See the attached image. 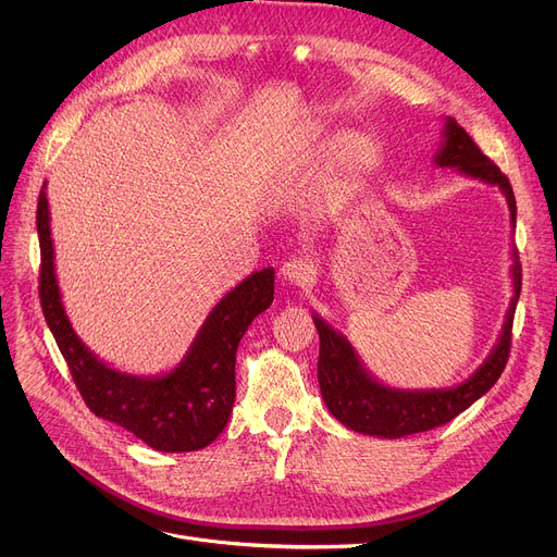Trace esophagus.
Here are the masks:
<instances>
[{
  "instance_id": "34e87169",
  "label": "esophagus",
  "mask_w": 557,
  "mask_h": 557,
  "mask_svg": "<svg viewBox=\"0 0 557 557\" xmlns=\"http://www.w3.org/2000/svg\"><path fill=\"white\" fill-rule=\"evenodd\" d=\"M311 273H313L311 261H307L302 257H294V259L284 261L280 269V277L290 286H305L311 280Z\"/></svg>"
}]
</instances>
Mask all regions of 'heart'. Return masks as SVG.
Listing matches in <instances>:
<instances>
[{
    "label": "heart",
    "mask_w": 557,
    "mask_h": 557,
    "mask_svg": "<svg viewBox=\"0 0 557 557\" xmlns=\"http://www.w3.org/2000/svg\"><path fill=\"white\" fill-rule=\"evenodd\" d=\"M334 139L323 131H311L302 141V156L307 158H323L330 153ZM370 146L361 135H343L335 144L332 152V166H330V187L341 191L352 185L363 169L368 166Z\"/></svg>",
    "instance_id": "1"
}]
</instances>
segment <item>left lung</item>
<instances>
[{
  "instance_id": "obj_1",
  "label": "left lung",
  "mask_w": 557,
  "mask_h": 557,
  "mask_svg": "<svg viewBox=\"0 0 557 557\" xmlns=\"http://www.w3.org/2000/svg\"><path fill=\"white\" fill-rule=\"evenodd\" d=\"M433 164L441 169H456L472 181H481L490 187H496L508 202L510 225L517 223V205L515 194L502 169L496 166L487 156L481 153L474 139L458 126L451 116H445L443 141L433 156ZM512 267V298L506 311L504 327L499 338L492 345L485 361L460 384L449 388H393L363 366L357 349L352 347L341 332L325 323L315 311H311L313 325L320 336V355H318V384L330 413L363 435L386 437H406L413 433L431 431L443 426L462 411H467L476 399H481L502 376L508 355H510V336H512V318L521 290V267L517 250H510Z\"/></svg>"
}]
</instances>
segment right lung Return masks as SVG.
<instances>
[{"mask_svg": "<svg viewBox=\"0 0 557 557\" xmlns=\"http://www.w3.org/2000/svg\"><path fill=\"white\" fill-rule=\"evenodd\" d=\"M40 305L90 411L131 431L156 451H198L225 429L234 404V361L252 320L273 302L275 271H255L212 307L187 355L160 374H133L99 359L74 332L55 277L47 183L38 200Z\"/></svg>", "mask_w": 557, "mask_h": 557, "instance_id": "obj_1", "label": "right lung"}]
</instances>
